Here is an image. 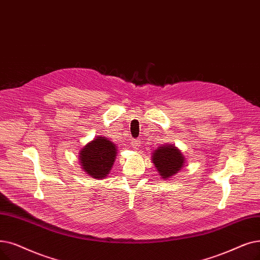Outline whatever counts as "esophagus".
I'll return each instance as SVG.
<instances>
[{
  "mask_svg": "<svg viewBox=\"0 0 260 260\" xmlns=\"http://www.w3.org/2000/svg\"><path fill=\"white\" fill-rule=\"evenodd\" d=\"M132 145H133V148L138 149L139 145H140V139H133L132 140Z\"/></svg>",
  "mask_w": 260,
  "mask_h": 260,
  "instance_id": "esophagus-1",
  "label": "esophagus"
}]
</instances>
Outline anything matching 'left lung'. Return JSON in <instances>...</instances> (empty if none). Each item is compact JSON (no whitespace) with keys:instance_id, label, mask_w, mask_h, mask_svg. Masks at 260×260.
<instances>
[{"instance_id":"obj_1","label":"left lung","mask_w":260,"mask_h":260,"mask_svg":"<svg viewBox=\"0 0 260 260\" xmlns=\"http://www.w3.org/2000/svg\"><path fill=\"white\" fill-rule=\"evenodd\" d=\"M185 161L183 157L174 145L159 146L153 153V162L162 178H168L179 171Z\"/></svg>"}]
</instances>
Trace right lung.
<instances>
[{
	"label": "right lung",
	"mask_w": 260,
	"mask_h": 260,
	"mask_svg": "<svg viewBox=\"0 0 260 260\" xmlns=\"http://www.w3.org/2000/svg\"><path fill=\"white\" fill-rule=\"evenodd\" d=\"M116 149L114 143L101 136L85 145L80 153V161L84 171L94 178L105 177L114 165Z\"/></svg>",
	"instance_id": "1"
}]
</instances>
